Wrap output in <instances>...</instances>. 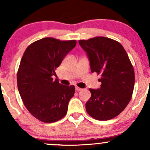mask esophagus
I'll return each mask as SVG.
<instances>
[{"label":"esophagus","instance_id":"1","mask_svg":"<svg viewBox=\"0 0 150 150\" xmlns=\"http://www.w3.org/2000/svg\"><path fill=\"white\" fill-rule=\"evenodd\" d=\"M75 89H76V91H77V92L82 90V88H80V87H75Z\"/></svg>","mask_w":150,"mask_h":150}]
</instances>
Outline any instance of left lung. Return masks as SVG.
Here are the masks:
<instances>
[{
  "label": "left lung",
  "instance_id": "left-lung-1",
  "mask_svg": "<svg viewBox=\"0 0 150 150\" xmlns=\"http://www.w3.org/2000/svg\"><path fill=\"white\" fill-rule=\"evenodd\" d=\"M87 52L92 73L101 75L99 89H89L86 111L96 120H108L128 106L135 85V72L126 51L117 41L104 37L79 40Z\"/></svg>",
  "mask_w": 150,
  "mask_h": 150
}]
</instances>
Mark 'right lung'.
I'll list each match as a JSON object with an SVG mask.
<instances>
[{
    "label": "right lung",
    "instance_id": "obj_1",
    "mask_svg": "<svg viewBox=\"0 0 150 150\" xmlns=\"http://www.w3.org/2000/svg\"><path fill=\"white\" fill-rule=\"evenodd\" d=\"M76 43L46 37L32 43L24 53L17 74L18 88L25 107L40 121L53 123L66 115L75 86L61 85L53 76Z\"/></svg>",
    "mask_w": 150,
    "mask_h": 150
}]
</instances>
